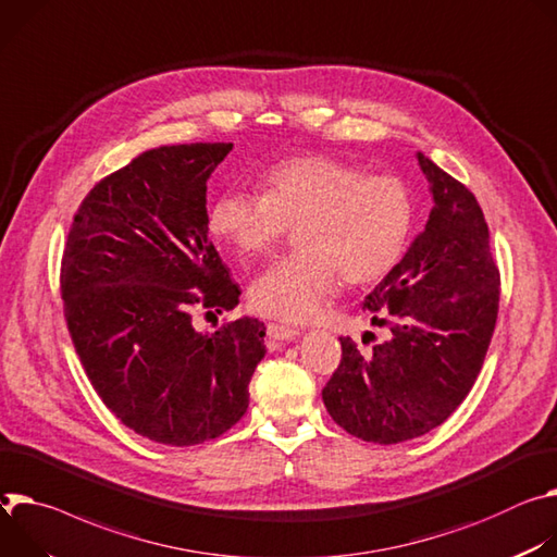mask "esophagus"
<instances>
[{"instance_id": "1", "label": "esophagus", "mask_w": 557, "mask_h": 557, "mask_svg": "<svg viewBox=\"0 0 557 557\" xmlns=\"http://www.w3.org/2000/svg\"><path fill=\"white\" fill-rule=\"evenodd\" d=\"M300 332L294 330V327H287V325H281V323H270L268 325V336L272 341H292L296 338Z\"/></svg>"}]
</instances>
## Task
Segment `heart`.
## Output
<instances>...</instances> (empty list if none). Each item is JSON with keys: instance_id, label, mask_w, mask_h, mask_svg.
Wrapping results in <instances>:
<instances>
[{"instance_id": "b5f03b06", "label": "heart", "mask_w": 557, "mask_h": 557, "mask_svg": "<svg viewBox=\"0 0 557 557\" xmlns=\"http://www.w3.org/2000/svg\"><path fill=\"white\" fill-rule=\"evenodd\" d=\"M300 252L272 263L250 287L255 310L270 319H317L343 276L367 285L403 259L413 227V199L394 176H369L332 157H296L274 165L263 195L223 193L210 210V230L252 259L296 230Z\"/></svg>"}]
</instances>
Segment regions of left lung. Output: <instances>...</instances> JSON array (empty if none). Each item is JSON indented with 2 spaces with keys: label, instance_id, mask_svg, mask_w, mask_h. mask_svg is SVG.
<instances>
[{
  "label": "left lung",
  "instance_id": "1",
  "mask_svg": "<svg viewBox=\"0 0 557 557\" xmlns=\"http://www.w3.org/2000/svg\"><path fill=\"white\" fill-rule=\"evenodd\" d=\"M434 208L403 261L362 300L389 338L360 349L341 336L323 403L347 434L379 445L443 424L471 392L500 307L488 227L465 185L418 152ZM374 334H364L367 345Z\"/></svg>",
  "mask_w": 557,
  "mask_h": 557
}]
</instances>
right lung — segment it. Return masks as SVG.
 Wrapping results in <instances>:
<instances>
[{"instance_id": "add662e5", "label": "right lung", "mask_w": 557, "mask_h": 557, "mask_svg": "<svg viewBox=\"0 0 557 557\" xmlns=\"http://www.w3.org/2000/svg\"><path fill=\"white\" fill-rule=\"evenodd\" d=\"M232 144L161 146L103 176L82 201L61 257L64 317L103 405L159 445H201L250 405L265 356L259 319L197 332L234 310L238 285L208 236L206 193Z\"/></svg>"}]
</instances>
